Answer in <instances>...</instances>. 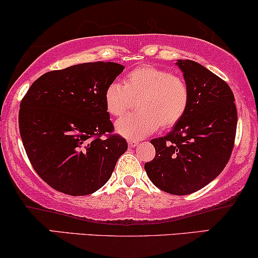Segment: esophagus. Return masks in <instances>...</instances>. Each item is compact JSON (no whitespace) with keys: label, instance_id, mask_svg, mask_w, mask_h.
Masks as SVG:
<instances>
[{"label":"esophagus","instance_id":"esophagus-1","mask_svg":"<svg viewBox=\"0 0 258 258\" xmlns=\"http://www.w3.org/2000/svg\"><path fill=\"white\" fill-rule=\"evenodd\" d=\"M128 145L130 148H134V147H136V146H139V141H133V140H129Z\"/></svg>","mask_w":258,"mask_h":258}]
</instances>
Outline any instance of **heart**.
I'll return each instance as SVG.
<instances>
[{
    "mask_svg": "<svg viewBox=\"0 0 258 258\" xmlns=\"http://www.w3.org/2000/svg\"><path fill=\"white\" fill-rule=\"evenodd\" d=\"M189 88L172 72L153 66H142L124 76L123 85L111 82L104 93L105 107L111 116L125 112L132 99H138V113H130L116 122V132L123 138L140 140L159 126L176 125L186 112Z\"/></svg>",
    "mask_w": 258,
    "mask_h": 258,
    "instance_id": "1",
    "label": "heart"
}]
</instances>
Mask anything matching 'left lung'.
I'll return each mask as SVG.
<instances>
[{
    "instance_id": "8db88e82",
    "label": "left lung",
    "mask_w": 258,
    "mask_h": 258,
    "mask_svg": "<svg viewBox=\"0 0 258 258\" xmlns=\"http://www.w3.org/2000/svg\"><path fill=\"white\" fill-rule=\"evenodd\" d=\"M189 88L183 118L164 138L152 140L155 157L145 164L155 186L189 195L215 179L230 160L237 130V107L230 86L190 59H177Z\"/></svg>"
}]
</instances>
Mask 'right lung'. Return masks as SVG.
Segmentation results:
<instances>
[{
    "instance_id": "obj_1",
    "label": "right lung",
    "mask_w": 258,
    "mask_h": 258,
    "mask_svg": "<svg viewBox=\"0 0 258 258\" xmlns=\"http://www.w3.org/2000/svg\"><path fill=\"white\" fill-rule=\"evenodd\" d=\"M123 69L114 62H92L45 73L21 100L19 129L25 151L39 177L57 191L73 196L97 191L128 149L119 135L100 139L113 130L105 90Z\"/></svg>"
}]
</instances>
